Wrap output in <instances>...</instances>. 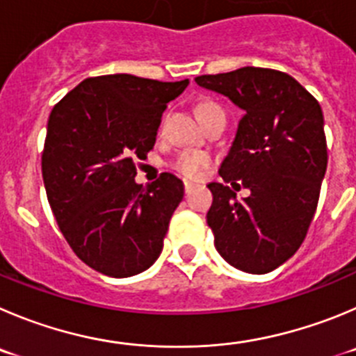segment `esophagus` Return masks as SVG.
<instances>
[{
	"instance_id": "esophagus-1",
	"label": "esophagus",
	"mask_w": 356,
	"mask_h": 356,
	"mask_svg": "<svg viewBox=\"0 0 356 356\" xmlns=\"http://www.w3.org/2000/svg\"><path fill=\"white\" fill-rule=\"evenodd\" d=\"M193 189H195V184H193V182L184 181V191H186V195L191 193V191H193Z\"/></svg>"
}]
</instances>
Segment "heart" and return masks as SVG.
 <instances>
[{"label":"heart","instance_id":"obj_1","mask_svg":"<svg viewBox=\"0 0 356 356\" xmlns=\"http://www.w3.org/2000/svg\"><path fill=\"white\" fill-rule=\"evenodd\" d=\"M218 105L212 102H202L200 105L197 107V114L198 118L211 111H218ZM209 163H211V156L204 151H184L175 158L174 167L177 168L181 174H184L186 177H193L197 179L205 168L209 167Z\"/></svg>","mask_w":356,"mask_h":356}]
</instances>
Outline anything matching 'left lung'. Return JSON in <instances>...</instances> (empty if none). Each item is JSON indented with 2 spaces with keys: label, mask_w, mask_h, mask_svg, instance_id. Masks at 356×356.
I'll list each match as a JSON object with an SVG mask.
<instances>
[{
  "label": "left lung",
  "mask_w": 356,
  "mask_h": 356,
  "mask_svg": "<svg viewBox=\"0 0 356 356\" xmlns=\"http://www.w3.org/2000/svg\"><path fill=\"white\" fill-rule=\"evenodd\" d=\"M195 82L244 111L219 168L225 184H207L214 245L232 267L267 274L297 253L316 212L328 161L323 112L277 70L245 66ZM237 180L252 191L242 201L226 186Z\"/></svg>",
  "instance_id": "8db88e82"
}]
</instances>
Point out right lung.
Returning <instances> with one entry per match:
<instances>
[{
    "mask_svg": "<svg viewBox=\"0 0 356 356\" xmlns=\"http://www.w3.org/2000/svg\"><path fill=\"white\" fill-rule=\"evenodd\" d=\"M188 84L102 75L52 108L42 154L49 204L73 253L102 274H140L161 253L184 186L165 172L142 188L135 159L151 151L167 103Z\"/></svg>",
    "mask_w": 356,
    "mask_h": 356,
    "instance_id": "1",
    "label": "right lung"
}]
</instances>
